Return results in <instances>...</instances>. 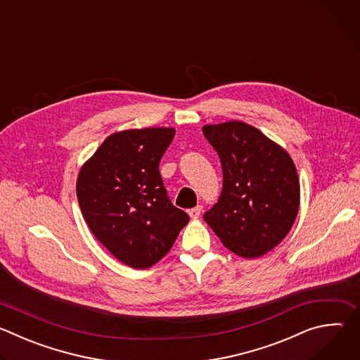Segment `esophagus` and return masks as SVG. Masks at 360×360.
Returning <instances> with one entry per match:
<instances>
[{"mask_svg": "<svg viewBox=\"0 0 360 360\" xmlns=\"http://www.w3.org/2000/svg\"><path fill=\"white\" fill-rule=\"evenodd\" d=\"M200 212H202V207H195V208H192V210L188 211L191 219H198V218L200 217Z\"/></svg>", "mask_w": 360, "mask_h": 360, "instance_id": "esophagus-1", "label": "esophagus"}]
</instances>
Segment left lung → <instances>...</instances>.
<instances>
[{
    "label": "left lung",
    "instance_id": "obj_1",
    "mask_svg": "<svg viewBox=\"0 0 360 360\" xmlns=\"http://www.w3.org/2000/svg\"><path fill=\"white\" fill-rule=\"evenodd\" d=\"M218 152L224 185L203 215L221 242L246 259L259 258L289 233L300 203V185L289 153L242 121L202 127Z\"/></svg>",
    "mask_w": 360,
    "mask_h": 360
}]
</instances>
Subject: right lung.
Segmentation results:
<instances>
[{
    "instance_id": "1",
    "label": "right lung",
    "mask_w": 360,
    "mask_h": 360,
    "mask_svg": "<svg viewBox=\"0 0 360 360\" xmlns=\"http://www.w3.org/2000/svg\"><path fill=\"white\" fill-rule=\"evenodd\" d=\"M174 135V128L161 127L114 132L78 174L77 196L88 228L135 269L161 261L189 222L169 200L160 174Z\"/></svg>"
}]
</instances>
